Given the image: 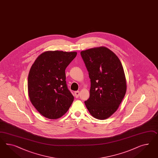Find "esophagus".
Returning a JSON list of instances; mask_svg holds the SVG:
<instances>
[{"label": "esophagus", "instance_id": "esophagus-1", "mask_svg": "<svg viewBox=\"0 0 158 158\" xmlns=\"http://www.w3.org/2000/svg\"><path fill=\"white\" fill-rule=\"evenodd\" d=\"M79 94H80V93H79V91H75V92H74V95H75V97L76 98H78V97H79Z\"/></svg>", "mask_w": 158, "mask_h": 158}]
</instances>
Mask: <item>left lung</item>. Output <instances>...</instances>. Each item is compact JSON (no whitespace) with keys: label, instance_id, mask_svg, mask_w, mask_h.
<instances>
[{"label":"left lung","instance_id":"8db88e82","mask_svg":"<svg viewBox=\"0 0 158 158\" xmlns=\"http://www.w3.org/2000/svg\"><path fill=\"white\" fill-rule=\"evenodd\" d=\"M91 79L90 98L85 102L90 114L106 119L118 109L127 91L124 68L118 57L106 47L81 52Z\"/></svg>","mask_w":158,"mask_h":158}]
</instances>
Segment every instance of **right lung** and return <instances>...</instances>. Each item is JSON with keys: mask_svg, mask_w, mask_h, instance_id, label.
<instances>
[{"mask_svg": "<svg viewBox=\"0 0 158 158\" xmlns=\"http://www.w3.org/2000/svg\"><path fill=\"white\" fill-rule=\"evenodd\" d=\"M77 55V52H44L30 68L27 81L30 102L46 118H59L73 103L74 98L66 85L65 70Z\"/></svg>", "mask_w": 158, "mask_h": 158, "instance_id": "right-lung-1", "label": "right lung"}]
</instances>
